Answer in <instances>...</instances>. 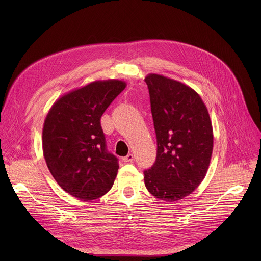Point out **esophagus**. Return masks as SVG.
Instances as JSON below:
<instances>
[{
    "mask_svg": "<svg viewBox=\"0 0 261 261\" xmlns=\"http://www.w3.org/2000/svg\"><path fill=\"white\" fill-rule=\"evenodd\" d=\"M133 160H134V156L132 153H129L125 158H122V161L125 163H131V162H133Z\"/></svg>",
    "mask_w": 261,
    "mask_h": 261,
    "instance_id": "obj_1",
    "label": "esophagus"
}]
</instances>
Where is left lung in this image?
I'll use <instances>...</instances> for the list:
<instances>
[{
	"label": "left lung",
	"instance_id": "8db88e82",
	"mask_svg": "<svg viewBox=\"0 0 261 261\" xmlns=\"http://www.w3.org/2000/svg\"><path fill=\"white\" fill-rule=\"evenodd\" d=\"M158 142L153 166L144 171L152 196L179 201L201 184L210 167L214 133L200 95L182 82L160 74L145 78Z\"/></svg>",
	"mask_w": 261,
	"mask_h": 261
}]
</instances>
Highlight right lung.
<instances>
[{
    "instance_id": "add662e5",
    "label": "right lung",
    "mask_w": 261,
    "mask_h": 261,
    "mask_svg": "<svg viewBox=\"0 0 261 261\" xmlns=\"http://www.w3.org/2000/svg\"><path fill=\"white\" fill-rule=\"evenodd\" d=\"M127 84L96 80L59 97L42 131L43 155L53 177L71 196L84 201L102 197L117 175V158L106 149L100 118Z\"/></svg>"
}]
</instances>
